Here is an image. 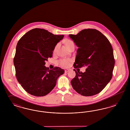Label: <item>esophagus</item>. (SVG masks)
<instances>
[{"label": "esophagus", "mask_w": 130, "mask_h": 130, "mask_svg": "<svg viewBox=\"0 0 130 130\" xmlns=\"http://www.w3.org/2000/svg\"><path fill=\"white\" fill-rule=\"evenodd\" d=\"M69 71V69H66V70H65V73H68Z\"/></svg>", "instance_id": "34e87169"}]
</instances>
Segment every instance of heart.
Returning a JSON list of instances; mask_svg holds the SVG:
<instances>
[{"instance_id":"obj_1","label":"heart","mask_w":130,"mask_h":130,"mask_svg":"<svg viewBox=\"0 0 130 130\" xmlns=\"http://www.w3.org/2000/svg\"><path fill=\"white\" fill-rule=\"evenodd\" d=\"M74 43L72 40H68L66 42V46L67 47L71 43ZM71 62V60L69 59H63L60 60L59 61L58 63L59 64L63 67H67L69 65H70V63Z\"/></svg>"}]
</instances>
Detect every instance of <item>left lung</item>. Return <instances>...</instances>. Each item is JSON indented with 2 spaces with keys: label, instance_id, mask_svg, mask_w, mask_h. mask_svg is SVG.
Instances as JSON below:
<instances>
[{
  "label": "left lung",
  "instance_id": "obj_1",
  "mask_svg": "<svg viewBox=\"0 0 130 130\" xmlns=\"http://www.w3.org/2000/svg\"><path fill=\"white\" fill-rule=\"evenodd\" d=\"M69 37L78 47L74 68L87 67L84 73L74 69L76 75L71 81L72 86L83 96L99 93L112 76L115 61L111 44L104 35L95 29H84Z\"/></svg>",
  "mask_w": 130,
  "mask_h": 130
}]
</instances>
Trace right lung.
<instances>
[{
  "label": "right lung",
  "instance_id": "obj_1",
  "mask_svg": "<svg viewBox=\"0 0 130 130\" xmlns=\"http://www.w3.org/2000/svg\"><path fill=\"white\" fill-rule=\"evenodd\" d=\"M64 35H55L43 29L26 32L17 45L13 63L19 84L29 93L36 96L47 95L54 88L58 77L64 73L59 67L45 66L53 51Z\"/></svg>",
  "mask_w": 130,
  "mask_h": 130
}]
</instances>
